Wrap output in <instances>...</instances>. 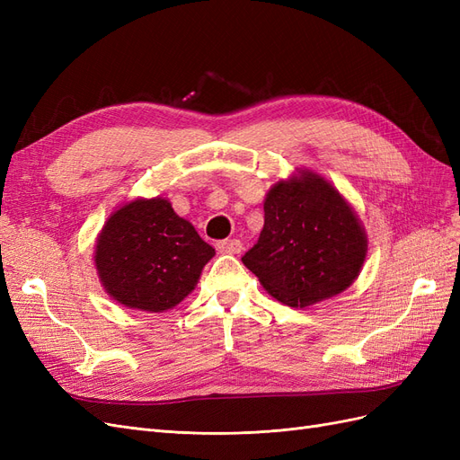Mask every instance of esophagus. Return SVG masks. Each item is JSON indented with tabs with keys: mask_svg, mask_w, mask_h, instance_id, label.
<instances>
[{
	"mask_svg": "<svg viewBox=\"0 0 460 460\" xmlns=\"http://www.w3.org/2000/svg\"><path fill=\"white\" fill-rule=\"evenodd\" d=\"M243 249V243L240 240H222L217 242V252L226 255H238Z\"/></svg>",
	"mask_w": 460,
	"mask_h": 460,
	"instance_id": "obj_1",
	"label": "esophagus"
}]
</instances>
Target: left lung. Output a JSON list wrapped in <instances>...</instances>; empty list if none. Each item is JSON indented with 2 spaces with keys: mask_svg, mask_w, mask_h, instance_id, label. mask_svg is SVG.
Returning <instances> with one entry per match:
<instances>
[{
  "mask_svg": "<svg viewBox=\"0 0 460 460\" xmlns=\"http://www.w3.org/2000/svg\"><path fill=\"white\" fill-rule=\"evenodd\" d=\"M367 252L351 205L328 180L305 169L270 188L264 226L242 261L274 299L303 309L349 288Z\"/></svg>",
  "mask_w": 460,
  "mask_h": 460,
  "instance_id": "8db88e82",
  "label": "left lung"
}]
</instances>
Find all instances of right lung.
<instances>
[{"instance_id": "add662e5", "label": "right lung", "mask_w": 460, "mask_h": 460, "mask_svg": "<svg viewBox=\"0 0 460 460\" xmlns=\"http://www.w3.org/2000/svg\"><path fill=\"white\" fill-rule=\"evenodd\" d=\"M215 249L169 199H134L111 215L95 243L107 294L128 309L163 313L196 288Z\"/></svg>"}]
</instances>
